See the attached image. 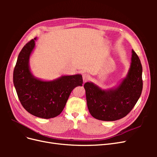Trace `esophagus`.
Returning a JSON list of instances; mask_svg holds the SVG:
<instances>
[{
    "mask_svg": "<svg viewBox=\"0 0 157 157\" xmlns=\"http://www.w3.org/2000/svg\"><path fill=\"white\" fill-rule=\"evenodd\" d=\"M82 79H83L84 82H86L87 80H88V79H89V75L86 73H84L82 75Z\"/></svg>",
    "mask_w": 157,
    "mask_h": 157,
    "instance_id": "1",
    "label": "esophagus"
}]
</instances>
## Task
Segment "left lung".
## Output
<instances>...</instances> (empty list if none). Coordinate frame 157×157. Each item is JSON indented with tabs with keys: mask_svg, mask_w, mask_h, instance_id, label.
<instances>
[{
	"mask_svg": "<svg viewBox=\"0 0 157 157\" xmlns=\"http://www.w3.org/2000/svg\"><path fill=\"white\" fill-rule=\"evenodd\" d=\"M132 62L125 78L116 88L101 90L92 82H86L87 106L98 120L115 121L126 117L134 108L143 89L142 66L139 57L132 51Z\"/></svg>",
	"mask_w": 157,
	"mask_h": 157,
	"instance_id": "1",
	"label": "left lung"
}]
</instances>
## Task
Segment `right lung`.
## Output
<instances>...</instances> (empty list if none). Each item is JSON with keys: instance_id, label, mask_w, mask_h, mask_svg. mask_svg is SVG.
Instances as JSON below:
<instances>
[{"instance_id": "obj_1", "label": "right lung", "mask_w": 157, "mask_h": 157, "mask_svg": "<svg viewBox=\"0 0 157 157\" xmlns=\"http://www.w3.org/2000/svg\"><path fill=\"white\" fill-rule=\"evenodd\" d=\"M36 38L23 46L13 70V80L20 101L31 115L42 118H54L62 112L72 90L83 83L81 75L61 76L52 81L35 78L29 61Z\"/></svg>"}]
</instances>
